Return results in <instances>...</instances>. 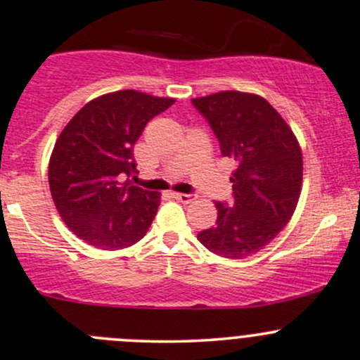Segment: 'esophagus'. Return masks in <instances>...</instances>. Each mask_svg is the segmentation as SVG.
Listing matches in <instances>:
<instances>
[{
  "mask_svg": "<svg viewBox=\"0 0 360 360\" xmlns=\"http://www.w3.org/2000/svg\"><path fill=\"white\" fill-rule=\"evenodd\" d=\"M172 198H176L177 201H181V203H184V205L193 203V201L196 200V196H194V194H186V193H172Z\"/></svg>",
  "mask_w": 360,
  "mask_h": 360,
  "instance_id": "34e87169",
  "label": "esophagus"
}]
</instances>
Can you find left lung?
<instances>
[{"instance_id": "1", "label": "left lung", "mask_w": 360, "mask_h": 360, "mask_svg": "<svg viewBox=\"0 0 360 360\" xmlns=\"http://www.w3.org/2000/svg\"><path fill=\"white\" fill-rule=\"evenodd\" d=\"M223 157L237 162L230 183L233 203L217 201V221L198 233L213 254L243 259L255 254L291 220L303 183V155L283 117L257 94L221 91L194 98Z\"/></svg>"}]
</instances>
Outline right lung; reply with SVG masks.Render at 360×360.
Listing matches in <instances>:
<instances>
[{"mask_svg":"<svg viewBox=\"0 0 360 360\" xmlns=\"http://www.w3.org/2000/svg\"><path fill=\"white\" fill-rule=\"evenodd\" d=\"M174 105L135 89L89 101L60 131L49 162L56 208L69 230L89 245L117 250L134 245L154 220L157 191L134 186V146L152 118Z\"/></svg>","mask_w":360,"mask_h":360,"instance_id":"add662e5","label":"right lung"}]
</instances>
